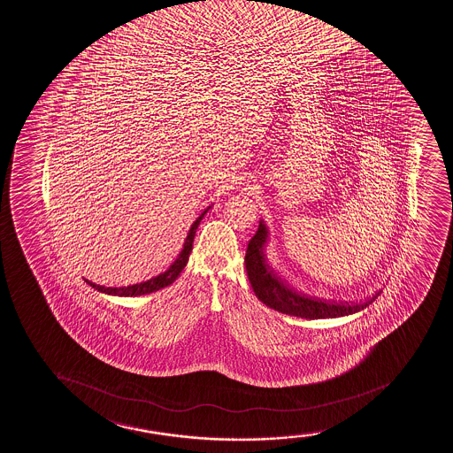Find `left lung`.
<instances>
[{
    "label": "left lung",
    "mask_w": 453,
    "mask_h": 453,
    "mask_svg": "<svg viewBox=\"0 0 453 453\" xmlns=\"http://www.w3.org/2000/svg\"><path fill=\"white\" fill-rule=\"evenodd\" d=\"M267 237L269 229L265 228V220H260L258 231L250 239L245 257L246 272L250 286L254 288L255 296L267 307L296 318L333 319L361 311L376 299V296H373L365 303L349 305L302 296L297 291L287 286L286 282L276 278L271 265H267V257L265 254Z\"/></svg>",
    "instance_id": "obj_1"
}]
</instances>
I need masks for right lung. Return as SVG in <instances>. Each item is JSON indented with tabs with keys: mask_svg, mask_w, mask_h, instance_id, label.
Masks as SVG:
<instances>
[{
	"mask_svg": "<svg viewBox=\"0 0 453 453\" xmlns=\"http://www.w3.org/2000/svg\"><path fill=\"white\" fill-rule=\"evenodd\" d=\"M208 210H210V207L205 208L203 213L199 214L196 220L193 222L192 226L188 229V237L184 240L181 252L178 254L177 260L173 261V263L169 265V269H167L166 272H163L160 275L154 276V278L148 280V281L139 282V284L128 287L99 286V284L88 281V280H86V282H88V286L94 287L95 290L105 293V295L124 297L143 296V295H148V293H152V291L162 290L165 287L171 286L172 282L177 280L178 275L181 273L182 269L188 265V257H190V252H192L193 239H195V234H196V229H198L199 224H201V220H203V214L207 213Z\"/></svg>",
	"mask_w": 453,
	"mask_h": 453,
	"instance_id": "obj_1",
	"label": "right lung"
}]
</instances>
